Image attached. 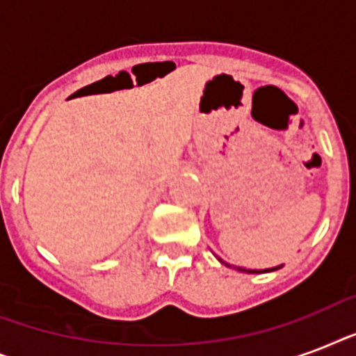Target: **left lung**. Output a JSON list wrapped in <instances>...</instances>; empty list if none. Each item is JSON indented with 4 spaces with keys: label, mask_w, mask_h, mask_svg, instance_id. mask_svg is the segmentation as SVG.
Listing matches in <instances>:
<instances>
[{
    "label": "left lung",
    "mask_w": 356,
    "mask_h": 356,
    "mask_svg": "<svg viewBox=\"0 0 356 356\" xmlns=\"http://www.w3.org/2000/svg\"><path fill=\"white\" fill-rule=\"evenodd\" d=\"M229 268H231V266H229ZM233 268H236L238 271H248V273H260V270H245V268H240V266H233ZM279 268H282V266H277V268H271V270H264V271H273V270H279Z\"/></svg>",
    "instance_id": "left-lung-1"
}]
</instances>
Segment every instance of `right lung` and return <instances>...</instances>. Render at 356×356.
<instances>
[{
  "mask_svg": "<svg viewBox=\"0 0 356 356\" xmlns=\"http://www.w3.org/2000/svg\"><path fill=\"white\" fill-rule=\"evenodd\" d=\"M83 90H85V88H81V90H79V92H83ZM75 94H77V92H75Z\"/></svg>",
  "mask_w": 356,
  "mask_h": 356,
  "instance_id": "right-lung-1",
  "label": "right lung"
}]
</instances>
